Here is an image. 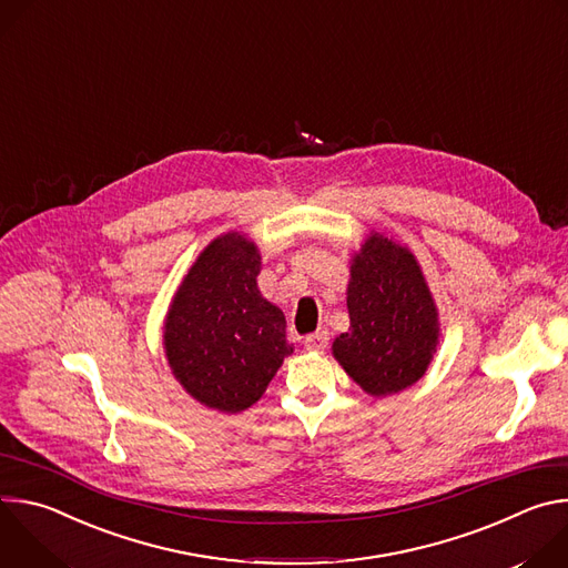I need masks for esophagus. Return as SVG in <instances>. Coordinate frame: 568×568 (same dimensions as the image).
<instances>
[{
  "label": "esophagus",
  "instance_id": "obj_1",
  "mask_svg": "<svg viewBox=\"0 0 568 568\" xmlns=\"http://www.w3.org/2000/svg\"><path fill=\"white\" fill-rule=\"evenodd\" d=\"M328 342H331V335L326 331H316V333L305 337V348L318 353V351H326L328 348Z\"/></svg>",
  "mask_w": 568,
  "mask_h": 568
}]
</instances>
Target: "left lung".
Segmentation results:
<instances>
[{"label":"left lung","mask_w":568,"mask_h":568,"mask_svg":"<svg viewBox=\"0 0 568 568\" xmlns=\"http://www.w3.org/2000/svg\"><path fill=\"white\" fill-rule=\"evenodd\" d=\"M346 294L351 328L335 339V359L375 397L416 384L440 335L438 310L416 256L371 233L353 258Z\"/></svg>","instance_id":"obj_1"}]
</instances>
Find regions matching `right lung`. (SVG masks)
Listing matches in <instances>:
<instances>
[{
  "label": "right lung",
  "mask_w": 568,
  "mask_h": 568,
  "mask_svg": "<svg viewBox=\"0 0 568 568\" xmlns=\"http://www.w3.org/2000/svg\"><path fill=\"white\" fill-rule=\"evenodd\" d=\"M258 274L254 242L224 233L200 254L171 303L164 323L169 364L209 409H250L294 351L283 312L258 290Z\"/></svg>",
  "instance_id": "add662e5"
}]
</instances>
